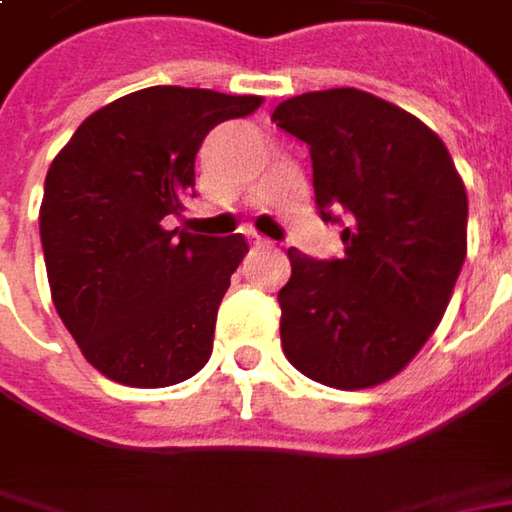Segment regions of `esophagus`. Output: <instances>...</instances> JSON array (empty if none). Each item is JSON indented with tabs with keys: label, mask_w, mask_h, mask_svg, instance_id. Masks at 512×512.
<instances>
[{
	"label": "esophagus",
	"mask_w": 512,
	"mask_h": 512,
	"mask_svg": "<svg viewBox=\"0 0 512 512\" xmlns=\"http://www.w3.org/2000/svg\"><path fill=\"white\" fill-rule=\"evenodd\" d=\"M250 247H256V250H259V247H270V242L262 239V236H250Z\"/></svg>",
	"instance_id": "esophagus-1"
}]
</instances>
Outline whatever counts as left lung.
<instances>
[{"label":"left lung","mask_w":512,"mask_h":512,"mask_svg":"<svg viewBox=\"0 0 512 512\" xmlns=\"http://www.w3.org/2000/svg\"><path fill=\"white\" fill-rule=\"evenodd\" d=\"M305 142L319 216L342 256L287 250L282 350L339 390L387 382L442 322L467 256V193L444 142L407 110L356 88L313 90L273 110Z\"/></svg>","instance_id":"8db88e82"}]
</instances>
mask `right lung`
Segmentation results:
<instances>
[{"instance_id":"add662e5","label":"right lung","mask_w":512,"mask_h":512,"mask_svg":"<svg viewBox=\"0 0 512 512\" xmlns=\"http://www.w3.org/2000/svg\"><path fill=\"white\" fill-rule=\"evenodd\" d=\"M259 96L136 90L88 116L53 159L39 233L56 313L102 376L168 387L210 359L242 236L168 230L193 193L196 153Z\"/></svg>"}]
</instances>
